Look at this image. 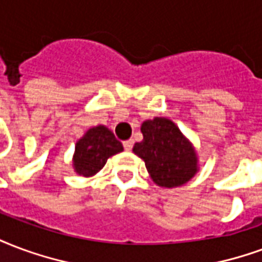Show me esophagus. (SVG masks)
Returning <instances> with one entry per match:
<instances>
[{
    "label": "esophagus",
    "mask_w": 262,
    "mask_h": 262,
    "mask_svg": "<svg viewBox=\"0 0 262 262\" xmlns=\"http://www.w3.org/2000/svg\"><path fill=\"white\" fill-rule=\"evenodd\" d=\"M123 147H125L126 151H130L132 147H133V140H126L123 141Z\"/></svg>",
    "instance_id": "obj_1"
}]
</instances>
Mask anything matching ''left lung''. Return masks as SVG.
Here are the masks:
<instances>
[{
  "label": "left lung",
  "mask_w": 262,
  "mask_h": 262,
  "mask_svg": "<svg viewBox=\"0 0 262 262\" xmlns=\"http://www.w3.org/2000/svg\"><path fill=\"white\" fill-rule=\"evenodd\" d=\"M140 129L143 140L133 146V152L144 161L157 186L173 189L194 178L200 169L197 151L175 122L156 116L143 122Z\"/></svg>",
  "instance_id": "obj_1"
}]
</instances>
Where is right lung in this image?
I'll use <instances>...</instances> for the list:
<instances>
[{
    "label": "right lung",
    "instance_id": "obj_1",
    "mask_svg": "<svg viewBox=\"0 0 262 262\" xmlns=\"http://www.w3.org/2000/svg\"><path fill=\"white\" fill-rule=\"evenodd\" d=\"M123 151V146L106 126L98 125L83 135L76 141L72 158L73 169L77 175L92 178L100 172L110 157Z\"/></svg>",
    "mask_w": 262,
    "mask_h": 262
}]
</instances>
